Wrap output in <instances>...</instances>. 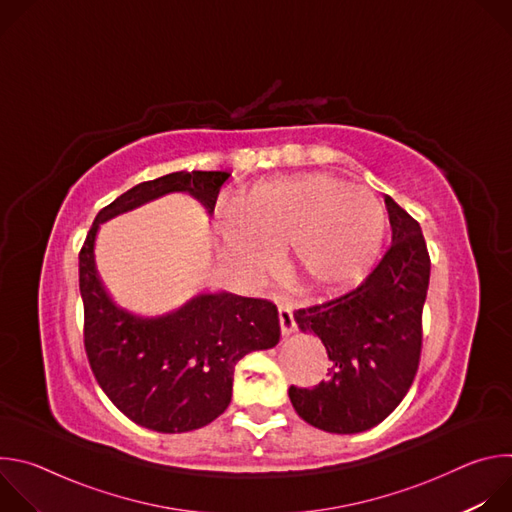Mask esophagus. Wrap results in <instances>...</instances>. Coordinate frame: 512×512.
<instances>
[{"mask_svg":"<svg viewBox=\"0 0 512 512\" xmlns=\"http://www.w3.org/2000/svg\"><path fill=\"white\" fill-rule=\"evenodd\" d=\"M277 312H279V326H281V332L283 334H291L296 330V318H294V312H291L289 306L285 304H279L277 306Z\"/></svg>","mask_w":512,"mask_h":512,"instance_id":"obj_1","label":"esophagus"}]
</instances>
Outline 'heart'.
I'll return each mask as SVG.
<instances>
[{
	"label": "heart",
	"instance_id": "b5f03b06",
	"mask_svg": "<svg viewBox=\"0 0 512 512\" xmlns=\"http://www.w3.org/2000/svg\"><path fill=\"white\" fill-rule=\"evenodd\" d=\"M218 253L253 279L277 249L316 294H336L369 273L385 235L387 210L369 188L332 172L279 176L251 188L247 200L221 196L214 206Z\"/></svg>",
	"mask_w": 512,
	"mask_h": 512
}]
</instances>
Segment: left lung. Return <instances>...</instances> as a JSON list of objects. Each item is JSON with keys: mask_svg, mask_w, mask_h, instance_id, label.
Listing matches in <instances>:
<instances>
[{"mask_svg": "<svg viewBox=\"0 0 512 512\" xmlns=\"http://www.w3.org/2000/svg\"><path fill=\"white\" fill-rule=\"evenodd\" d=\"M393 243L348 294L294 312L304 332L324 342L328 379L291 385L289 399L310 425L358 433L379 425L403 401L419 369L429 253L419 223L385 196Z\"/></svg>", "mask_w": 512, "mask_h": 512, "instance_id": "obj_1", "label": "left lung"}]
</instances>
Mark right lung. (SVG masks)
<instances>
[{
    "mask_svg": "<svg viewBox=\"0 0 512 512\" xmlns=\"http://www.w3.org/2000/svg\"><path fill=\"white\" fill-rule=\"evenodd\" d=\"M229 172H174L141 182L99 210L79 253L85 308V352L91 371L137 425L182 433L225 413L237 362L279 342V316L269 300L202 294L174 314L137 318L117 308L101 285L93 259L101 223L168 192L192 194L208 214Z\"/></svg>",
    "mask_w": 512,
    "mask_h": 512,
    "instance_id": "obj_1",
    "label": "right lung"
}]
</instances>
